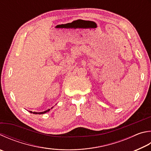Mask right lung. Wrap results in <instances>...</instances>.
<instances>
[{
  "instance_id": "1",
  "label": "right lung",
  "mask_w": 151,
  "mask_h": 151,
  "mask_svg": "<svg viewBox=\"0 0 151 151\" xmlns=\"http://www.w3.org/2000/svg\"><path fill=\"white\" fill-rule=\"evenodd\" d=\"M52 108H51V109H52ZM51 109H47V110H45L44 111H42V112H36V111H29L30 112V113H32L34 114H43L47 113V112L49 111V110H50Z\"/></svg>"
}]
</instances>
